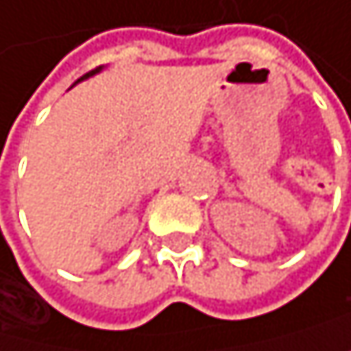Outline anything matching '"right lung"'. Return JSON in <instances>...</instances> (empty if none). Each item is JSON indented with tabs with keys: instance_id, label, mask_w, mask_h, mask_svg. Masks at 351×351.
Returning a JSON list of instances; mask_svg holds the SVG:
<instances>
[{
	"instance_id": "right-lung-1",
	"label": "right lung",
	"mask_w": 351,
	"mask_h": 351,
	"mask_svg": "<svg viewBox=\"0 0 351 351\" xmlns=\"http://www.w3.org/2000/svg\"><path fill=\"white\" fill-rule=\"evenodd\" d=\"M97 71H101V66H99V69H95V71H90V73H86L84 77H80V82H82V80H86V77H90V75H95Z\"/></svg>"
}]
</instances>
